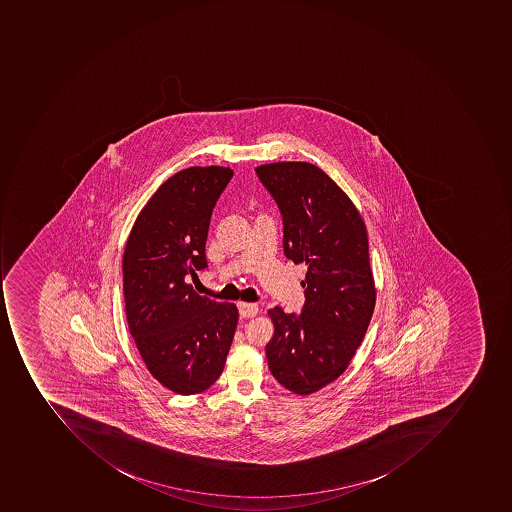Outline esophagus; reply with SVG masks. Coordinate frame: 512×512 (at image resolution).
I'll list each match as a JSON object with an SVG mask.
<instances>
[{
    "label": "esophagus",
    "instance_id": "esophagus-1",
    "mask_svg": "<svg viewBox=\"0 0 512 512\" xmlns=\"http://www.w3.org/2000/svg\"><path fill=\"white\" fill-rule=\"evenodd\" d=\"M238 311L243 318H252L258 314V306L255 303H246V301H240L237 304Z\"/></svg>",
    "mask_w": 512,
    "mask_h": 512
}]
</instances>
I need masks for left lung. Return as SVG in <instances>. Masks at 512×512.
I'll return each instance as SVG.
<instances>
[{"label": "left lung", "mask_w": 512, "mask_h": 512, "mask_svg": "<svg viewBox=\"0 0 512 512\" xmlns=\"http://www.w3.org/2000/svg\"><path fill=\"white\" fill-rule=\"evenodd\" d=\"M283 215L284 255L308 272L300 315L275 306L269 371L298 395L317 392L348 368L375 308L365 221L320 167L281 161L255 167Z\"/></svg>", "instance_id": "8db88e82"}]
</instances>
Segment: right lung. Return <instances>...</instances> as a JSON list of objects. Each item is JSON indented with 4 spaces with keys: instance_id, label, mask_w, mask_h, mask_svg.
<instances>
[{
    "instance_id": "obj_1",
    "label": "right lung",
    "mask_w": 512,
    "mask_h": 512,
    "mask_svg": "<svg viewBox=\"0 0 512 512\" xmlns=\"http://www.w3.org/2000/svg\"><path fill=\"white\" fill-rule=\"evenodd\" d=\"M232 175L221 166L177 172L141 209L124 249L129 331L155 380L181 395L214 385L237 328L234 303H217L186 283V275L208 268L212 211Z\"/></svg>"
}]
</instances>
